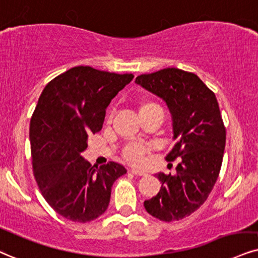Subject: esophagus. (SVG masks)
I'll use <instances>...</instances> for the list:
<instances>
[{
	"mask_svg": "<svg viewBox=\"0 0 258 258\" xmlns=\"http://www.w3.org/2000/svg\"><path fill=\"white\" fill-rule=\"evenodd\" d=\"M130 172L136 174V176H145V172L144 171H140V170H136V168H130Z\"/></svg>",
	"mask_w": 258,
	"mask_h": 258,
	"instance_id": "esophagus-1",
	"label": "esophagus"
}]
</instances>
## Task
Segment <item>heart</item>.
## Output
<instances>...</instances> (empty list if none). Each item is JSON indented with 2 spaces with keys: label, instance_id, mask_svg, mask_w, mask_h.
I'll use <instances>...</instances> for the list:
<instances>
[{
  "label": "heart",
  "instance_id": "heart-1",
  "mask_svg": "<svg viewBox=\"0 0 258 258\" xmlns=\"http://www.w3.org/2000/svg\"><path fill=\"white\" fill-rule=\"evenodd\" d=\"M151 110H161L160 106L153 100H141L139 103L140 114L147 112ZM147 153L146 146L141 144H130L123 149V157L126 161L134 165H141L145 161V155Z\"/></svg>",
  "mask_w": 258,
  "mask_h": 258
}]
</instances>
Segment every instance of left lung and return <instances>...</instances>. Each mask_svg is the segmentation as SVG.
Segmentation results:
<instances>
[{
    "instance_id": "1",
    "label": "left lung",
    "mask_w": 258,
    "mask_h": 258,
    "mask_svg": "<svg viewBox=\"0 0 258 258\" xmlns=\"http://www.w3.org/2000/svg\"><path fill=\"white\" fill-rule=\"evenodd\" d=\"M135 82L166 101L176 142L165 159H179L174 176L155 174L161 189L144 206L159 220L178 221L205 203L220 173L226 128L217 97L196 74L178 68L139 75Z\"/></svg>"
}]
</instances>
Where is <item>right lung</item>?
<instances>
[{"label": "right lung", "instance_id": "right-lung-1", "mask_svg": "<svg viewBox=\"0 0 258 258\" xmlns=\"http://www.w3.org/2000/svg\"><path fill=\"white\" fill-rule=\"evenodd\" d=\"M133 78L79 66L56 76L41 92L30 123L33 174L45 201L68 220L100 217L114 180L126 173L114 161L94 168L81 153L88 135L103 128L110 101Z\"/></svg>", "mask_w": 258, "mask_h": 258}]
</instances>
